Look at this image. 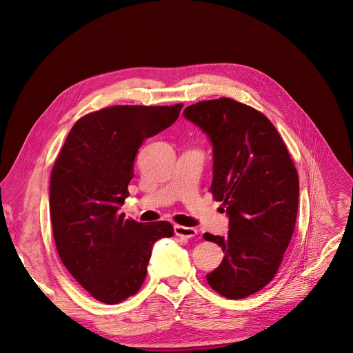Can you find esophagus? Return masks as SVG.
Returning a JSON list of instances; mask_svg holds the SVG:
<instances>
[{"mask_svg": "<svg viewBox=\"0 0 353 353\" xmlns=\"http://www.w3.org/2000/svg\"><path fill=\"white\" fill-rule=\"evenodd\" d=\"M174 231H175V236L182 237V239H192V237H195L196 234H198V231L195 228L183 227V225H175Z\"/></svg>", "mask_w": 353, "mask_h": 353, "instance_id": "34e87169", "label": "esophagus"}]
</instances>
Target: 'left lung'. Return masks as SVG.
I'll return each mask as SVG.
<instances>
[{
    "label": "left lung",
    "instance_id": "left-lung-1",
    "mask_svg": "<svg viewBox=\"0 0 353 353\" xmlns=\"http://www.w3.org/2000/svg\"><path fill=\"white\" fill-rule=\"evenodd\" d=\"M212 143L215 201L225 205L228 234H204L224 259L207 274L224 297L244 299L273 280L294 231L299 176L277 129L259 110L221 97L183 110Z\"/></svg>",
    "mask_w": 353,
    "mask_h": 353
}]
</instances>
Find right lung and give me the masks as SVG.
I'll use <instances>...</instances> for the list:
<instances>
[{
	"mask_svg": "<svg viewBox=\"0 0 353 353\" xmlns=\"http://www.w3.org/2000/svg\"><path fill=\"white\" fill-rule=\"evenodd\" d=\"M182 105L112 106L79 119L54 162L50 215L57 253L94 299L121 303L146 277L154 244L174 236L168 221L125 220L133 162L146 138L170 128Z\"/></svg>",
	"mask_w": 353,
	"mask_h": 353,
	"instance_id": "right-lung-1",
	"label": "right lung"
}]
</instances>
